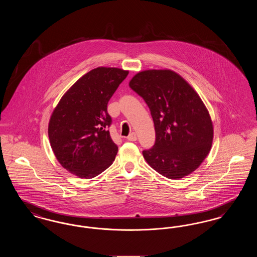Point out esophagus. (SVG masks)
Returning a JSON list of instances; mask_svg holds the SVG:
<instances>
[{
    "label": "esophagus",
    "instance_id": "1",
    "mask_svg": "<svg viewBox=\"0 0 257 257\" xmlns=\"http://www.w3.org/2000/svg\"><path fill=\"white\" fill-rule=\"evenodd\" d=\"M127 140H128V141H130V142H135V141H137V135L135 134L134 132H133V133H131V134L129 135V136L127 137Z\"/></svg>",
    "mask_w": 257,
    "mask_h": 257
}]
</instances>
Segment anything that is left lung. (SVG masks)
Instances as JSON below:
<instances>
[{
	"label": "left lung",
	"instance_id": "8db88e82",
	"mask_svg": "<svg viewBox=\"0 0 257 257\" xmlns=\"http://www.w3.org/2000/svg\"><path fill=\"white\" fill-rule=\"evenodd\" d=\"M129 86L153 118L155 144L143 151L149 166L170 179L196 171L211 149L213 124L194 88L171 70L154 69L136 74Z\"/></svg>",
	"mask_w": 257,
	"mask_h": 257
}]
</instances>
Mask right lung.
<instances>
[{
  "label": "right lung",
  "mask_w": 257,
  "mask_h": 257,
  "mask_svg": "<svg viewBox=\"0 0 257 257\" xmlns=\"http://www.w3.org/2000/svg\"><path fill=\"white\" fill-rule=\"evenodd\" d=\"M128 71L97 67L62 96L50 118L51 147L61 166L81 178H93L114 161L118 147L110 138L107 105Z\"/></svg>",
  "instance_id": "right-lung-1"
}]
</instances>
